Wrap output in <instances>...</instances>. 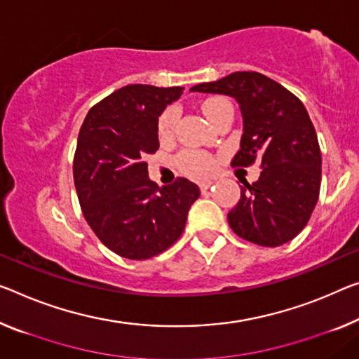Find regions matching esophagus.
Masks as SVG:
<instances>
[{
	"mask_svg": "<svg viewBox=\"0 0 359 359\" xmlns=\"http://www.w3.org/2000/svg\"><path fill=\"white\" fill-rule=\"evenodd\" d=\"M212 186H213V181H201V183H198V187H201L202 192H207Z\"/></svg>",
	"mask_w": 359,
	"mask_h": 359,
	"instance_id": "34e87169",
	"label": "esophagus"
}]
</instances>
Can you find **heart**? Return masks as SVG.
Masks as SVG:
<instances>
[{
    "mask_svg": "<svg viewBox=\"0 0 359 359\" xmlns=\"http://www.w3.org/2000/svg\"><path fill=\"white\" fill-rule=\"evenodd\" d=\"M223 104H228V101H224L222 97H212L202 104V112L207 117L208 122L212 120L213 114L217 112V109L219 106H223ZM176 117H178L176 109H168L162 114L161 120H158V136H161L162 140L172 136ZM178 162H180L181 170L192 176L208 175L213 170V165H215L213 158L210 156H207V154H202V152H196V151H187L184 154H181Z\"/></svg>",
    "mask_w": 359,
    "mask_h": 359,
    "instance_id": "b5f03b06",
    "label": "heart"
}]
</instances>
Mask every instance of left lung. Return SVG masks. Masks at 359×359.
<instances>
[{
  "label": "left lung",
  "mask_w": 359,
  "mask_h": 359,
  "mask_svg": "<svg viewBox=\"0 0 359 359\" xmlns=\"http://www.w3.org/2000/svg\"><path fill=\"white\" fill-rule=\"evenodd\" d=\"M189 91L236 99L242 136L231 165L260 162V178L241 186V201L228 213L231 229L263 247L294 239L310 219L321 187V151L300 99L258 72H234Z\"/></svg>",
  "instance_id": "8db88e82"
}]
</instances>
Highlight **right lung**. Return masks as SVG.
I'll use <instances>...</instances> for the list:
<instances>
[{
  "label": "right lung",
  "instance_id": "1",
  "mask_svg": "<svg viewBox=\"0 0 359 359\" xmlns=\"http://www.w3.org/2000/svg\"><path fill=\"white\" fill-rule=\"evenodd\" d=\"M184 88L128 85L96 104L79 133L74 181L99 241L128 260H146L183 234L201 189L186 178L158 187L144 157L158 149V117Z\"/></svg>",
  "mask_w": 359,
  "mask_h": 359
}]
</instances>
